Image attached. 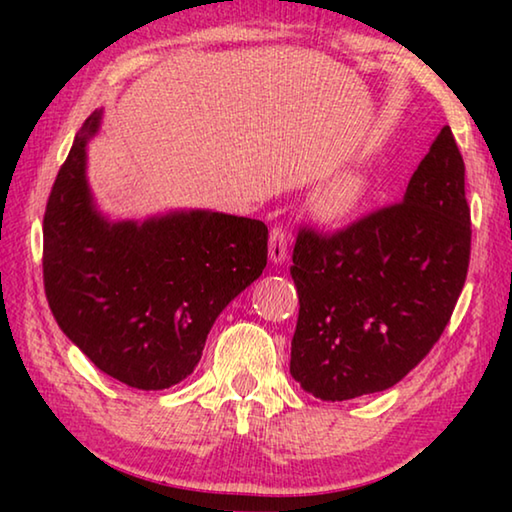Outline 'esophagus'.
I'll use <instances>...</instances> for the list:
<instances>
[{
    "instance_id": "esophagus-1",
    "label": "esophagus",
    "mask_w": 512,
    "mask_h": 512,
    "mask_svg": "<svg viewBox=\"0 0 512 512\" xmlns=\"http://www.w3.org/2000/svg\"><path fill=\"white\" fill-rule=\"evenodd\" d=\"M289 255V235L282 225H275L271 230V239H268V259L273 264H282Z\"/></svg>"
}]
</instances>
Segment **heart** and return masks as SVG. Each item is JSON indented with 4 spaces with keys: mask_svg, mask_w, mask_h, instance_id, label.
Returning a JSON list of instances; mask_svg holds the SVG:
<instances>
[{
    "mask_svg": "<svg viewBox=\"0 0 512 512\" xmlns=\"http://www.w3.org/2000/svg\"><path fill=\"white\" fill-rule=\"evenodd\" d=\"M370 192V173L350 167L332 176L316 196V212L325 221H343L359 210Z\"/></svg>",
    "mask_w": 512,
    "mask_h": 512,
    "instance_id": "heart-1",
    "label": "heart"
}]
</instances>
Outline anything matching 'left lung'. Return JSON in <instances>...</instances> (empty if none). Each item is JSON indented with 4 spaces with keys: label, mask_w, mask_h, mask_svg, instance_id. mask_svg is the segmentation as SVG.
Segmentation results:
<instances>
[{
    "label": "left lung",
    "mask_w": 512,
    "mask_h": 512,
    "mask_svg": "<svg viewBox=\"0 0 512 512\" xmlns=\"http://www.w3.org/2000/svg\"><path fill=\"white\" fill-rule=\"evenodd\" d=\"M465 164L445 126L400 203L334 235L298 232L291 377L318 400L395 386L447 327L470 266Z\"/></svg>",
    "instance_id": "8db88e82"
}]
</instances>
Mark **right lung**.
I'll return each instance as SVG.
<instances>
[{
	"mask_svg": "<svg viewBox=\"0 0 512 512\" xmlns=\"http://www.w3.org/2000/svg\"><path fill=\"white\" fill-rule=\"evenodd\" d=\"M101 110L85 119L51 187L42 277L51 314L101 372L162 391L201 361L214 320L266 266L257 219L189 210L108 221L85 178Z\"/></svg>",
	"mask_w": 512,
	"mask_h": 512,
	"instance_id": "add662e5",
	"label": "right lung"
}]
</instances>
